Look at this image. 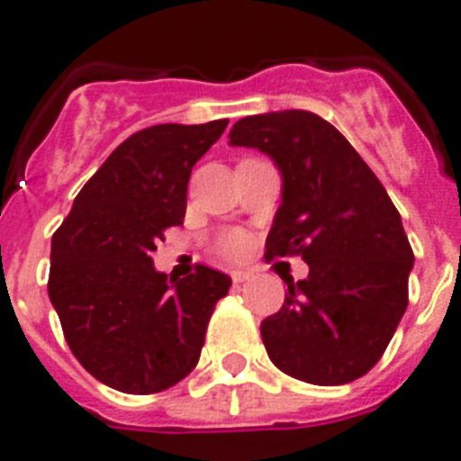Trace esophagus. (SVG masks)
Instances as JSON below:
<instances>
[{
    "instance_id": "34e87169",
    "label": "esophagus",
    "mask_w": 461,
    "mask_h": 461,
    "mask_svg": "<svg viewBox=\"0 0 461 461\" xmlns=\"http://www.w3.org/2000/svg\"><path fill=\"white\" fill-rule=\"evenodd\" d=\"M250 276H253V274L243 272V269H234V272H231V281H234V284H246Z\"/></svg>"
}]
</instances>
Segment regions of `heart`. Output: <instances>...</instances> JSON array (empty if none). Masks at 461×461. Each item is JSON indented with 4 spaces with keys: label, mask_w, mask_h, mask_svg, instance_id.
<instances>
[{
    "label": "heart",
    "mask_w": 461,
    "mask_h": 461,
    "mask_svg": "<svg viewBox=\"0 0 461 461\" xmlns=\"http://www.w3.org/2000/svg\"><path fill=\"white\" fill-rule=\"evenodd\" d=\"M220 250H222L224 255H230V258H237V255H241L243 250H246V239H243L241 234H227V237H222V241H220Z\"/></svg>",
    "instance_id": "1"
}]
</instances>
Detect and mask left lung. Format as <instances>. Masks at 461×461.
Segmentation results:
<instances>
[{
  "label": "left lung",
  "instance_id": "obj_1",
  "mask_svg": "<svg viewBox=\"0 0 461 461\" xmlns=\"http://www.w3.org/2000/svg\"><path fill=\"white\" fill-rule=\"evenodd\" d=\"M231 147H253L281 173L267 258L303 255L284 307L262 321L278 370L309 384H347L384 354L408 307L415 255L386 189L349 140L314 112L239 119Z\"/></svg>",
  "mask_w": 461,
  "mask_h": 461
}]
</instances>
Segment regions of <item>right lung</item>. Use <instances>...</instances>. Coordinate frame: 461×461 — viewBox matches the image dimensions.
Masks as SVG:
<instances>
[{
    "label": "right lung",
    "instance_id": "obj_1",
    "mask_svg": "<svg viewBox=\"0 0 461 461\" xmlns=\"http://www.w3.org/2000/svg\"><path fill=\"white\" fill-rule=\"evenodd\" d=\"M158 123L123 140L77 194L51 239L49 297L77 361L123 393H157L199 363L231 278L199 265L168 278L152 250L183 224L192 168L227 129Z\"/></svg>",
    "mask_w": 461,
    "mask_h": 461
}]
</instances>
